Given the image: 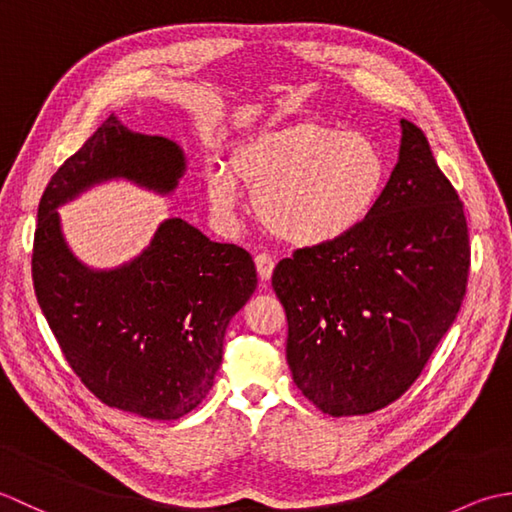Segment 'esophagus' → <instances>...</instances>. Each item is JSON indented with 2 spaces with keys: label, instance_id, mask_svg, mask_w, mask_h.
<instances>
[{
  "label": "esophagus",
  "instance_id": "esophagus-1",
  "mask_svg": "<svg viewBox=\"0 0 512 512\" xmlns=\"http://www.w3.org/2000/svg\"><path fill=\"white\" fill-rule=\"evenodd\" d=\"M255 266H257V275H259V279L266 281L273 277V270H275V259L270 257V255H266V253H262V255H257L255 257Z\"/></svg>",
  "mask_w": 512,
  "mask_h": 512
}]
</instances>
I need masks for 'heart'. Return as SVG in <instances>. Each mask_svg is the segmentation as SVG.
<instances>
[{"label":"heart","instance_id":"heart-1","mask_svg":"<svg viewBox=\"0 0 512 512\" xmlns=\"http://www.w3.org/2000/svg\"><path fill=\"white\" fill-rule=\"evenodd\" d=\"M385 151L372 136L321 121L264 129L235 149L231 169L206 171V198L231 217L242 189L259 224L292 246H323L350 235L383 198Z\"/></svg>","mask_w":512,"mask_h":512}]
</instances>
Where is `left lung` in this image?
<instances>
[{
  "label": "left lung",
  "mask_w": 512,
  "mask_h": 512,
  "mask_svg": "<svg viewBox=\"0 0 512 512\" xmlns=\"http://www.w3.org/2000/svg\"><path fill=\"white\" fill-rule=\"evenodd\" d=\"M398 162L367 220L281 259L286 358L301 394L334 418L387 407L458 317L471 246L464 206L429 140L400 121Z\"/></svg>",
  "instance_id": "1"
}]
</instances>
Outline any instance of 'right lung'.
I'll return each instance as SVG.
<instances>
[{
	"label": "right lung",
	"mask_w": 512,
	"mask_h": 512,
	"mask_svg": "<svg viewBox=\"0 0 512 512\" xmlns=\"http://www.w3.org/2000/svg\"><path fill=\"white\" fill-rule=\"evenodd\" d=\"M184 171L178 143L112 114L48 182L32 248L35 295L65 361L105 405L151 420H178L209 394L228 323L257 288L253 257L169 217L134 259L90 268L65 242L59 206L110 180L171 195Z\"/></svg>",
	"instance_id": "obj_1"
}]
</instances>
